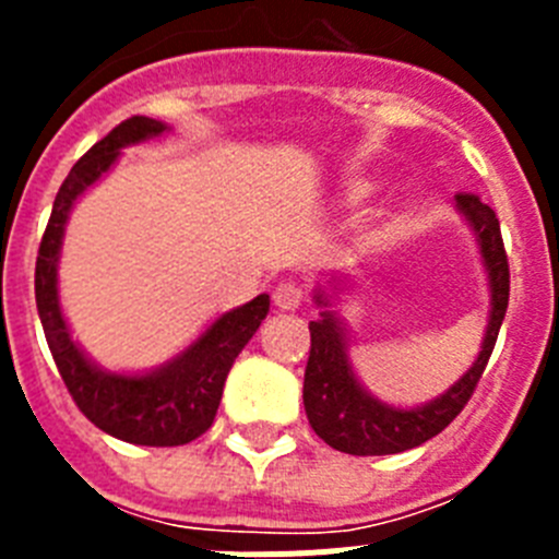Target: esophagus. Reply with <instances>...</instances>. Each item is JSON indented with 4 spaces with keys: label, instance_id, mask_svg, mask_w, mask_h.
I'll use <instances>...</instances> for the list:
<instances>
[{
    "label": "esophagus",
    "instance_id": "esophagus-1",
    "mask_svg": "<svg viewBox=\"0 0 559 559\" xmlns=\"http://www.w3.org/2000/svg\"><path fill=\"white\" fill-rule=\"evenodd\" d=\"M274 305L280 310H296L302 305V288L296 283H280L274 290Z\"/></svg>",
    "mask_w": 559,
    "mask_h": 559
}]
</instances>
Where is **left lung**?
I'll use <instances>...</instances> for the list:
<instances>
[{
    "label": "left lung",
    "mask_w": 559,
    "mask_h": 559,
    "mask_svg": "<svg viewBox=\"0 0 559 559\" xmlns=\"http://www.w3.org/2000/svg\"><path fill=\"white\" fill-rule=\"evenodd\" d=\"M456 212L471 226L481 254L487 288H490V313L484 328L481 349L471 369L439 397L419 403V406H392L386 400L374 397L358 380L349 360V330L341 319L335 302L341 294H349L353 280L349 274H333L328 285H316L313 302L322 308L319 319L310 322V358L305 369V414L319 437L330 448L353 456H386L423 445L439 431L451 426L464 403L471 400L478 378H481L503 313L510 305V265L503 251L501 226L496 212L478 201V195H456Z\"/></svg>",
    "instance_id": "1"
}]
</instances>
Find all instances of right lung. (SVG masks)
Segmentation results:
<instances>
[{
    "label": "right lung",
    "mask_w": 559,
    "mask_h": 559,
    "mask_svg": "<svg viewBox=\"0 0 559 559\" xmlns=\"http://www.w3.org/2000/svg\"><path fill=\"white\" fill-rule=\"evenodd\" d=\"M170 126L151 117H131L103 136L92 151L75 162L52 204L47 231L36 260V305L49 353L67 383L69 394L100 431L131 445L173 448L187 445L212 426L224 394L226 374L269 316V294L221 313L199 338L179 355L145 372H111L88 358L72 338L58 296V260L63 231L78 199L117 165L122 147L156 140Z\"/></svg>",
    "instance_id": "add662e5"
}]
</instances>
